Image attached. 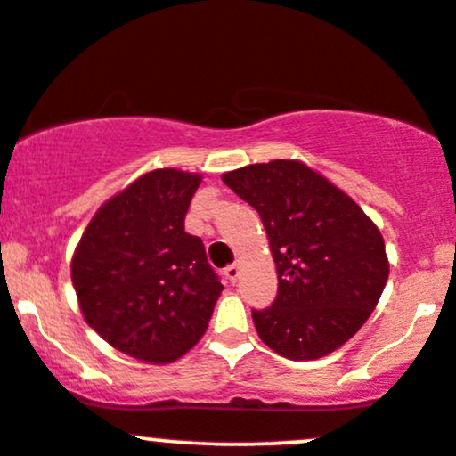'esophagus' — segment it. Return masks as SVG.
I'll use <instances>...</instances> for the list:
<instances>
[{"label": "esophagus", "mask_w": 456, "mask_h": 456, "mask_svg": "<svg viewBox=\"0 0 456 456\" xmlns=\"http://www.w3.org/2000/svg\"><path fill=\"white\" fill-rule=\"evenodd\" d=\"M224 277H227L232 283H236L238 277H240V266H238V264H232V266L224 268Z\"/></svg>", "instance_id": "1"}]
</instances>
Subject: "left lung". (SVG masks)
<instances>
[{"label":"left lung","instance_id":"obj_1","mask_svg":"<svg viewBox=\"0 0 456 456\" xmlns=\"http://www.w3.org/2000/svg\"><path fill=\"white\" fill-rule=\"evenodd\" d=\"M262 218L279 289L253 309L259 338L294 362L333 353L370 318L389 274L385 242L363 209L294 159L224 173Z\"/></svg>","mask_w":456,"mask_h":456}]
</instances>
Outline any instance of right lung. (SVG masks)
<instances>
[{
	"label": "right lung",
	"instance_id": "add662e5",
	"mask_svg": "<svg viewBox=\"0 0 456 456\" xmlns=\"http://www.w3.org/2000/svg\"><path fill=\"white\" fill-rule=\"evenodd\" d=\"M201 177L159 168L103 205L79 240L73 288L90 327L129 357L168 363L201 339L223 283L183 229Z\"/></svg>",
	"mask_w": 456,
	"mask_h": 456
}]
</instances>
